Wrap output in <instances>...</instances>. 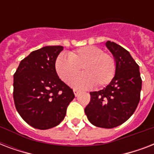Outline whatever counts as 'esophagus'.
<instances>
[{
	"instance_id": "esophagus-1",
	"label": "esophagus",
	"mask_w": 154,
	"mask_h": 154,
	"mask_svg": "<svg viewBox=\"0 0 154 154\" xmlns=\"http://www.w3.org/2000/svg\"><path fill=\"white\" fill-rule=\"evenodd\" d=\"M73 93H74L75 96L77 97V95H78V94H80V91H79V90H77V89H73Z\"/></svg>"
}]
</instances>
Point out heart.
<instances>
[{
	"label": "heart",
	"mask_w": 154,
	"mask_h": 154,
	"mask_svg": "<svg viewBox=\"0 0 154 154\" xmlns=\"http://www.w3.org/2000/svg\"><path fill=\"white\" fill-rule=\"evenodd\" d=\"M55 68L57 74L66 83H69L82 70V73L72 82L76 88L88 89L94 85L100 88L108 85L116 72V60L111 54L104 53L97 46H85L57 58Z\"/></svg>",
	"instance_id": "heart-1"
}]
</instances>
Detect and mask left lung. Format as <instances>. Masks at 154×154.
Here are the masks:
<instances>
[{"mask_svg":"<svg viewBox=\"0 0 154 154\" xmlns=\"http://www.w3.org/2000/svg\"><path fill=\"white\" fill-rule=\"evenodd\" d=\"M105 45L116 60L115 76L105 88L90 92L85 112L95 126L112 129L126 122L136 110L141 78L138 65L126 49L109 41Z\"/></svg>","mask_w":154,"mask_h":154,"instance_id":"8db88e82","label":"left lung"}]
</instances>
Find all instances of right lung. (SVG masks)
Wrapping results in <instances>:
<instances>
[{
    "label": "right lung",
    "mask_w": 154,
    "mask_h": 154,
    "mask_svg": "<svg viewBox=\"0 0 154 154\" xmlns=\"http://www.w3.org/2000/svg\"><path fill=\"white\" fill-rule=\"evenodd\" d=\"M60 45L32 51L20 62L13 75V100L26 123L38 129L57 126L74 98L72 89L59 78L55 63Z\"/></svg>",
    "instance_id": "1"
}]
</instances>
